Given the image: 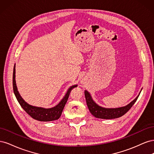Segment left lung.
<instances>
[{
    "mask_svg": "<svg viewBox=\"0 0 154 154\" xmlns=\"http://www.w3.org/2000/svg\"><path fill=\"white\" fill-rule=\"evenodd\" d=\"M141 91L136 98L130 102V103L124 106L118 107V108H105V107L100 106L93 100L90 93L86 90L85 91V96L88 110L95 118L111 119L119 118L127 113L137 100Z\"/></svg>",
    "mask_w": 154,
    "mask_h": 154,
    "instance_id": "obj_1",
    "label": "left lung"
}]
</instances>
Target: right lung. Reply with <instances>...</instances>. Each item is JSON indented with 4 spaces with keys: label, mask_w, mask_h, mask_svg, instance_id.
I'll return each mask as SVG.
<instances>
[{
    "label": "right lung",
    "mask_w": 154,
    "mask_h": 154,
    "mask_svg": "<svg viewBox=\"0 0 154 154\" xmlns=\"http://www.w3.org/2000/svg\"><path fill=\"white\" fill-rule=\"evenodd\" d=\"M77 85H74L70 87L65 94L62 100L59 102V103L56 106L51 107V108L45 109L43 107L29 105L27 103L25 100L21 97L19 92L18 91V88L16 84L15 80V65L13 68V92L15 95L16 98L18 103L22 106V108L24 109L26 112L28 114L31 118L33 119L40 121V122H51L58 119L60 118L62 111L70 94V92L73 88L76 87Z\"/></svg>",
    "instance_id": "1"
}]
</instances>
